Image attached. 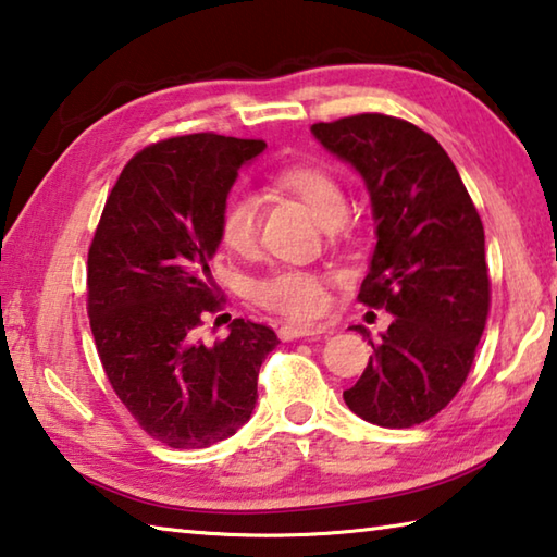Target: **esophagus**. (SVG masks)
<instances>
[{
  "instance_id": "1",
  "label": "esophagus",
  "mask_w": 557,
  "mask_h": 557,
  "mask_svg": "<svg viewBox=\"0 0 557 557\" xmlns=\"http://www.w3.org/2000/svg\"><path fill=\"white\" fill-rule=\"evenodd\" d=\"M319 334H326V329L324 326H299V324L280 326L282 342H295V338H307V336H319Z\"/></svg>"
}]
</instances>
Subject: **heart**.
Returning <instances> with one entry per match:
<instances>
[{
    "mask_svg": "<svg viewBox=\"0 0 557 557\" xmlns=\"http://www.w3.org/2000/svg\"><path fill=\"white\" fill-rule=\"evenodd\" d=\"M272 186L295 196L312 211L319 223L329 225L346 211V196L336 176L317 164H287L270 176ZM219 235L225 248L248 256L258 245V201L245 191L225 196L219 213ZM252 299L272 312L297 322L314 319L326 309L324 280L305 270H277L252 282Z\"/></svg>",
    "mask_w": 557,
    "mask_h": 557,
    "instance_id": "1",
    "label": "heart"
}]
</instances>
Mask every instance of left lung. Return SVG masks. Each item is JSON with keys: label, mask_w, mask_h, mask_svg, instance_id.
<instances>
[{"label": "left lung", "mask_w": 557, "mask_h": 557, "mask_svg": "<svg viewBox=\"0 0 557 557\" xmlns=\"http://www.w3.org/2000/svg\"><path fill=\"white\" fill-rule=\"evenodd\" d=\"M326 152L351 164L371 196L375 248L358 292L393 314L354 388L351 412L381 428H412L455 398L488 314L484 225L457 166L428 132L366 112L312 125Z\"/></svg>", "instance_id": "obj_1"}]
</instances>
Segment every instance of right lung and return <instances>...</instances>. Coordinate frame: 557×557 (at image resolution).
<instances>
[{
  "label": "right lung",
  "mask_w": 557,
  "mask_h": 557,
  "mask_svg": "<svg viewBox=\"0 0 557 557\" xmlns=\"http://www.w3.org/2000/svg\"><path fill=\"white\" fill-rule=\"evenodd\" d=\"M265 147L201 132L143 149L112 186L90 245L88 314L102 369L139 428L174 449L235 435L280 344L245 319L223 342L199 338L203 314L221 307L209 268L221 206Z\"/></svg>",
  "instance_id": "right-lung-1"
}]
</instances>
